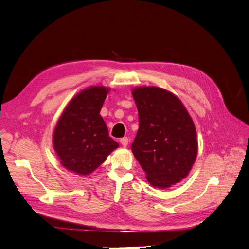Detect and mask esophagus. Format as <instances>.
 <instances>
[{
	"instance_id": "34e87169",
	"label": "esophagus",
	"mask_w": 249,
	"mask_h": 249,
	"mask_svg": "<svg viewBox=\"0 0 249 249\" xmlns=\"http://www.w3.org/2000/svg\"><path fill=\"white\" fill-rule=\"evenodd\" d=\"M120 142H121V144H122V145H123L124 147H126L127 145H128L129 140H128V138H127V137H124V138L121 139Z\"/></svg>"
}]
</instances>
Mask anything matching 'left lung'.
<instances>
[{"instance_id": "8db88e82", "label": "left lung", "mask_w": 249, "mask_h": 249, "mask_svg": "<svg viewBox=\"0 0 249 249\" xmlns=\"http://www.w3.org/2000/svg\"><path fill=\"white\" fill-rule=\"evenodd\" d=\"M139 113V129L132 154L155 188L180 182L197 157L195 125L179 98L158 87H137L131 91Z\"/></svg>"}]
</instances>
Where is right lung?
<instances>
[{"instance_id": "add662e5", "label": "right lung", "mask_w": 249, "mask_h": 249, "mask_svg": "<svg viewBox=\"0 0 249 249\" xmlns=\"http://www.w3.org/2000/svg\"><path fill=\"white\" fill-rule=\"evenodd\" d=\"M110 88L91 86L69 102L57 121L53 146L65 169L78 175H89L108 155L119 147L109 137L101 109Z\"/></svg>"}]
</instances>
